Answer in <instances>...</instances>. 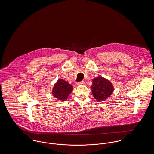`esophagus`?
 <instances>
[{"label":"esophagus","mask_w":154,"mask_h":154,"mask_svg":"<svg viewBox=\"0 0 154 154\" xmlns=\"http://www.w3.org/2000/svg\"><path fill=\"white\" fill-rule=\"evenodd\" d=\"M85 82L84 81H81V82H77L76 83V85H85Z\"/></svg>","instance_id":"1"}]
</instances>
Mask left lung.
Masks as SVG:
<instances>
[{
  "label": "left lung",
  "instance_id": "8db88e82",
  "mask_svg": "<svg viewBox=\"0 0 154 154\" xmlns=\"http://www.w3.org/2000/svg\"><path fill=\"white\" fill-rule=\"evenodd\" d=\"M91 89L94 97L98 101H105L112 94L114 90L110 81L100 76L93 79Z\"/></svg>",
  "mask_w": 154,
  "mask_h": 154
}]
</instances>
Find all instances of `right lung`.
<instances>
[{"label":"right lung","mask_w":154,"mask_h":154,"mask_svg":"<svg viewBox=\"0 0 154 154\" xmlns=\"http://www.w3.org/2000/svg\"><path fill=\"white\" fill-rule=\"evenodd\" d=\"M72 90L73 87L72 85L63 79H59L54 85L52 93L55 98L64 101L67 99Z\"/></svg>","instance_id":"right-lung-1"}]
</instances>
